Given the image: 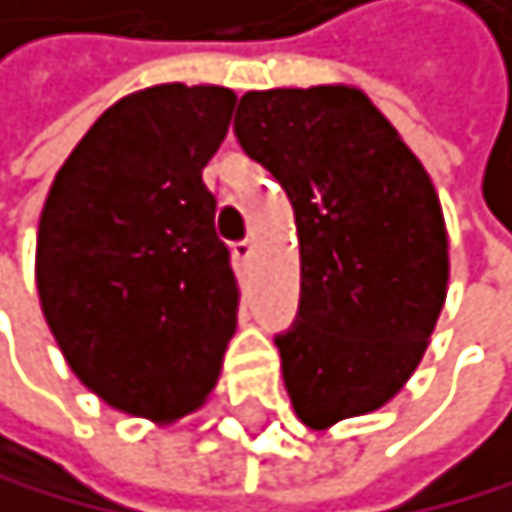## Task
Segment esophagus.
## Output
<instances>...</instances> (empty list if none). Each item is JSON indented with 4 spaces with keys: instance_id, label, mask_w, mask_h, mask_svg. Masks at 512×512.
Wrapping results in <instances>:
<instances>
[{
    "instance_id": "1",
    "label": "esophagus",
    "mask_w": 512,
    "mask_h": 512,
    "mask_svg": "<svg viewBox=\"0 0 512 512\" xmlns=\"http://www.w3.org/2000/svg\"><path fill=\"white\" fill-rule=\"evenodd\" d=\"M234 259L240 262V266H246V262L253 259V240H237L234 243Z\"/></svg>"
}]
</instances>
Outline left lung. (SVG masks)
Listing matches in <instances>:
<instances>
[{
    "label": "left lung",
    "mask_w": 512,
    "mask_h": 512,
    "mask_svg": "<svg viewBox=\"0 0 512 512\" xmlns=\"http://www.w3.org/2000/svg\"><path fill=\"white\" fill-rule=\"evenodd\" d=\"M234 135L281 183L300 243V304L275 335L307 427L367 415L412 377L446 297V227L421 161L342 85L246 91Z\"/></svg>",
    "instance_id": "left-lung-1"
}]
</instances>
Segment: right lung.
<instances>
[{"mask_svg":"<svg viewBox=\"0 0 512 512\" xmlns=\"http://www.w3.org/2000/svg\"><path fill=\"white\" fill-rule=\"evenodd\" d=\"M234 100L212 85L123 97L69 154L43 205V316L75 377L120 412H193L237 329L231 250L202 183Z\"/></svg>","mask_w":512,"mask_h":512,"instance_id":"add662e5","label":"right lung"}]
</instances>
